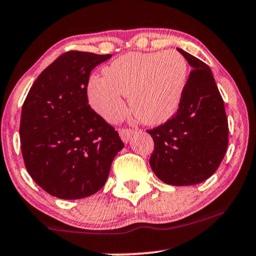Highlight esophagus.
Returning a JSON list of instances; mask_svg holds the SVG:
<instances>
[{
	"label": "esophagus",
	"mask_w": 256,
	"mask_h": 256,
	"mask_svg": "<svg viewBox=\"0 0 256 256\" xmlns=\"http://www.w3.org/2000/svg\"><path fill=\"white\" fill-rule=\"evenodd\" d=\"M135 133L134 129L132 128H121L120 129V136H121V139L124 141V142H128L129 140L132 139V136H133Z\"/></svg>",
	"instance_id": "obj_1"
}]
</instances>
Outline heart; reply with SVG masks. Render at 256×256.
<instances>
[{
	"mask_svg": "<svg viewBox=\"0 0 256 256\" xmlns=\"http://www.w3.org/2000/svg\"><path fill=\"white\" fill-rule=\"evenodd\" d=\"M188 78L186 58L175 50L128 52L93 75L87 85L90 103L106 121L126 112L123 96H129L132 112L146 124H159L176 112Z\"/></svg>",
	"mask_w": 256,
	"mask_h": 256,
	"instance_id": "b5f03b06",
	"label": "heart"
}]
</instances>
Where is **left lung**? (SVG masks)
<instances>
[{
  "instance_id": "left-lung-1",
  "label": "left lung",
  "mask_w": 256,
  "mask_h": 256,
  "mask_svg": "<svg viewBox=\"0 0 256 256\" xmlns=\"http://www.w3.org/2000/svg\"><path fill=\"white\" fill-rule=\"evenodd\" d=\"M177 50L193 69L177 112L147 130L154 141L150 165L168 184L192 186L217 171L229 144V126L211 69L184 50Z\"/></svg>"
}]
</instances>
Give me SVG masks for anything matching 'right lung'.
Wrapping results in <instances>:
<instances>
[{"label": "right lung", "mask_w": 256, "mask_h": 256, "mask_svg": "<svg viewBox=\"0 0 256 256\" xmlns=\"http://www.w3.org/2000/svg\"><path fill=\"white\" fill-rule=\"evenodd\" d=\"M111 55L72 50L48 66L22 104L20 142L30 176L46 193L74 200L97 193L124 147L90 106V74Z\"/></svg>", "instance_id": "obj_1"}]
</instances>
